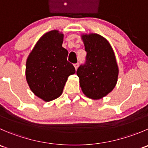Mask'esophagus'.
Wrapping results in <instances>:
<instances>
[{
  "label": "esophagus",
  "mask_w": 148,
  "mask_h": 148,
  "mask_svg": "<svg viewBox=\"0 0 148 148\" xmlns=\"http://www.w3.org/2000/svg\"><path fill=\"white\" fill-rule=\"evenodd\" d=\"M74 67H75V69L77 70V68H78V66H79V63H77V64H74Z\"/></svg>",
  "instance_id": "esophagus-1"
}]
</instances>
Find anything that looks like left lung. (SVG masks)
<instances>
[{
    "instance_id": "8db88e82",
    "label": "left lung",
    "mask_w": 148,
    "mask_h": 148,
    "mask_svg": "<svg viewBox=\"0 0 148 148\" xmlns=\"http://www.w3.org/2000/svg\"><path fill=\"white\" fill-rule=\"evenodd\" d=\"M82 38L87 56L77 74L83 93L98 100L112 91L116 84L119 68L116 57L109 42L102 36L90 34Z\"/></svg>"
}]
</instances>
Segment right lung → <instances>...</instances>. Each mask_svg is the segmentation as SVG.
<instances>
[{
  "mask_svg": "<svg viewBox=\"0 0 148 148\" xmlns=\"http://www.w3.org/2000/svg\"><path fill=\"white\" fill-rule=\"evenodd\" d=\"M64 34L57 30L42 36L29 55L26 79L32 91L45 101L62 94L69 76L76 72L67 61L68 51L62 47Z\"/></svg>",
  "mask_w": 148,
  "mask_h": 148,
  "instance_id": "add662e5",
  "label": "right lung"
}]
</instances>
